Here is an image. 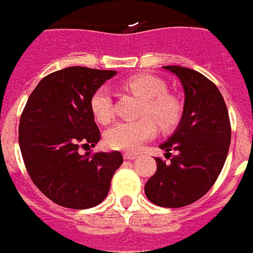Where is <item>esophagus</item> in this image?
I'll return each mask as SVG.
<instances>
[{"label": "esophagus", "mask_w": 253, "mask_h": 253, "mask_svg": "<svg viewBox=\"0 0 253 253\" xmlns=\"http://www.w3.org/2000/svg\"><path fill=\"white\" fill-rule=\"evenodd\" d=\"M123 156H124L125 160H133V159H136V155H133V154H124V155H123Z\"/></svg>", "instance_id": "esophagus-1"}]
</instances>
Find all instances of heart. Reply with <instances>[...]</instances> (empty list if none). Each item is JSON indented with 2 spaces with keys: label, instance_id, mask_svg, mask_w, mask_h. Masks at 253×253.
Listing matches in <instances>:
<instances>
[{
  "label": "heart",
  "instance_id": "b5f03b06",
  "mask_svg": "<svg viewBox=\"0 0 253 253\" xmlns=\"http://www.w3.org/2000/svg\"><path fill=\"white\" fill-rule=\"evenodd\" d=\"M123 87L143 99L140 109L141 117L151 115L163 129L172 128L178 124L182 106L174 95L166 93L163 81L152 75L140 74L124 81ZM90 109L94 119L101 124H108L113 119V104L108 87L102 86L94 91L90 98ZM150 118L114 124L105 133V144L116 151H137L143 143L152 139L158 132V125Z\"/></svg>",
  "mask_w": 253,
  "mask_h": 253
}]
</instances>
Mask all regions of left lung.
I'll list each match as a JSON object with an SVG mask.
<instances>
[{"label":"left lung","mask_w":253,"mask_h":253,"mask_svg":"<svg viewBox=\"0 0 253 253\" xmlns=\"http://www.w3.org/2000/svg\"><path fill=\"white\" fill-rule=\"evenodd\" d=\"M163 68L179 78L185 105L178 128L159 145L171 159L166 163L156 158V172L144 191L158 206L182 208L204 197L218 178L229 151L230 121L224 98L211 81L191 68Z\"/></svg>","instance_id":"8db88e82"}]
</instances>
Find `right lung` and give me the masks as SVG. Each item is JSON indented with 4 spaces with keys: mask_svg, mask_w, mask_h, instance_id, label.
<instances>
[{
    "mask_svg": "<svg viewBox=\"0 0 253 253\" xmlns=\"http://www.w3.org/2000/svg\"><path fill=\"white\" fill-rule=\"evenodd\" d=\"M112 70L74 66L44 77L29 95L18 143L31 179L47 198L70 209H88L106 198L120 152L81 155L101 139L90 109L93 93L116 75Z\"/></svg>",
    "mask_w": 253,
    "mask_h": 253,
    "instance_id": "1",
    "label": "right lung"
}]
</instances>
